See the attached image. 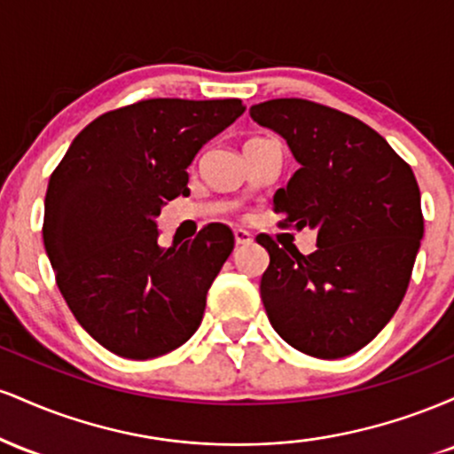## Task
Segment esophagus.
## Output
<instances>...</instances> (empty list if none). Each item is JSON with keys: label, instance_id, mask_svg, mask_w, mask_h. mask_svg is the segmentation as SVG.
Returning a JSON list of instances; mask_svg holds the SVG:
<instances>
[{"label": "esophagus", "instance_id": "esophagus-1", "mask_svg": "<svg viewBox=\"0 0 454 454\" xmlns=\"http://www.w3.org/2000/svg\"><path fill=\"white\" fill-rule=\"evenodd\" d=\"M234 243L237 245L252 243V234L245 231V228H234Z\"/></svg>", "mask_w": 454, "mask_h": 454}]
</instances>
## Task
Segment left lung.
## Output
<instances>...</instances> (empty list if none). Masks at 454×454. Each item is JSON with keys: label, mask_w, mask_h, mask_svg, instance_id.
Here are the masks:
<instances>
[{"label": "left lung", "mask_w": 454, "mask_h": 454, "mask_svg": "<svg viewBox=\"0 0 454 454\" xmlns=\"http://www.w3.org/2000/svg\"><path fill=\"white\" fill-rule=\"evenodd\" d=\"M288 143L301 168L273 196L281 226L316 231L303 256L262 234L260 296L278 335L316 358L361 350L408 290L423 239L416 176L376 129L322 104L279 98L249 108Z\"/></svg>", "instance_id": "8db88e82"}]
</instances>
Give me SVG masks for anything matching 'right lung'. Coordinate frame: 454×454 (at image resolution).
Instances as JSON below:
<instances>
[{"label": "right lung", "mask_w": 454, "mask_h": 454, "mask_svg": "<svg viewBox=\"0 0 454 454\" xmlns=\"http://www.w3.org/2000/svg\"><path fill=\"white\" fill-rule=\"evenodd\" d=\"M243 111L237 98L129 104L91 121L51 175L46 256L78 325L106 350L155 358L200 326L232 232L211 223L164 249L155 217L190 192L187 166Z\"/></svg>", "instance_id": "right-lung-1"}]
</instances>
